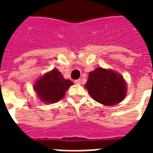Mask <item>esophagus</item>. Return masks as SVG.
<instances>
[{
    "mask_svg": "<svg viewBox=\"0 0 153 153\" xmlns=\"http://www.w3.org/2000/svg\"><path fill=\"white\" fill-rule=\"evenodd\" d=\"M74 83L76 84H81V79H77L74 81Z\"/></svg>",
    "mask_w": 153,
    "mask_h": 153,
    "instance_id": "34e87169",
    "label": "esophagus"
}]
</instances>
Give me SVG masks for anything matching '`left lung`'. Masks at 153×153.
<instances>
[{
	"instance_id": "obj_1",
	"label": "left lung",
	"mask_w": 153,
	"mask_h": 153,
	"mask_svg": "<svg viewBox=\"0 0 153 153\" xmlns=\"http://www.w3.org/2000/svg\"><path fill=\"white\" fill-rule=\"evenodd\" d=\"M85 88L92 98L105 106H113L122 102L127 92L122 75L101 67L90 72Z\"/></svg>"
}]
</instances>
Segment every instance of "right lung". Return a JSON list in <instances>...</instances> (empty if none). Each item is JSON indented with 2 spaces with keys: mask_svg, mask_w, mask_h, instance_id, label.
<instances>
[{
  "mask_svg": "<svg viewBox=\"0 0 153 153\" xmlns=\"http://www.w3.org/2000/svg\"><path fill=\"white\" fill-rule=\"evenodd\" d=\"M73 84L70 79H65L57 69L45 74L33 85L35 92L44 103H56L64 96L66 90Z\"/></svg>",
  "mask_w": 153,
  "mask_h": 153,
  "instance_id": "add662e5",
  "label": "right lung"
}]
</instances>
